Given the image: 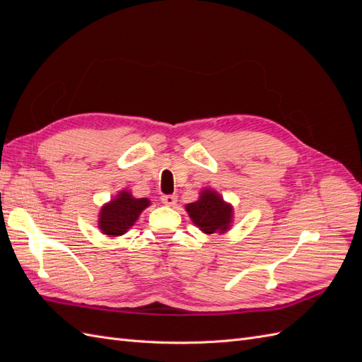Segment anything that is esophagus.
<instances>
[{
	"label": "esophagus",
	"instance_id": "1",
	"mask_svg": "<svg viewBox=\"0 0 362 362\" xmlns=\"http://www.w3.org/2000/svg\"><path fill=\"white\" fill-rule=\"evenodd\" d=\"M177 199L178 198L175 194H164V196H161V202L169 205V206H173L175 204H177Z\"/></svg>",
	"mask_w": 362,
	"mask_h": 362
}]
</instances>
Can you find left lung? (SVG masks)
<instances>
[{"label": "left lung", "mask_w": 362, "mask_h": 362, "mask_svg": "<svg viewBox=\"0 0 362 362\" xmlns=\"http://www.w3.org/2000/svg\"><path fill=\"white\" fill-rule=\"evenodd\" d=\"M192 222L205 234H223L233 222V206L226 204L214 190L205 189L199 199L185 205Z\"/></svg>", "instance_id": "left-lung-1"}]
</instances>
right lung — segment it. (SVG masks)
I'll use <instances>...</instances> for the list:
<instances>
[{
    "instance_id": "add662e5",
    "label": "right lung",
    "mask_w": 362,
    "mask_h": 362,
    "mask_svg": "<svg viewBox=\"0 0 362 362\" xmlns=\"http://www.w3.org/2000/svg\"><path fill=\"white\" fill-rule=\"evenodd\" d=\"M149 204L146 198L137 199L127 190L119 192L115 199L101 208L98 226L105 235H122L136 223L140 213L149 206Z\"/></svg>"
}]
</instances>
